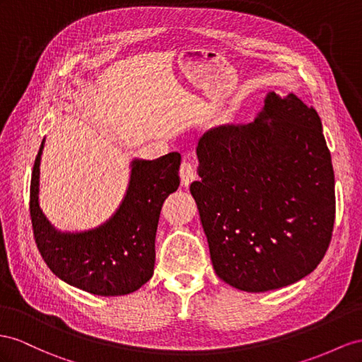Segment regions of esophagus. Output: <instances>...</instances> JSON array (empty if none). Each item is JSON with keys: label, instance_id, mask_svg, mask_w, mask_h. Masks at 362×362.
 I'll return each mask as SVG.
<instances>
[{"label": "esophagus", "instance_id": "34e87169", "mask_svg": "<svg viewBox=\"0 0 362 362\" xmlns=\"http://www.w3.org/2000/svg\"><path fill=\"white\" fill-rule=\"evenodd\" d=\"M179 174H180V180H182L183 187H188L191 182L196 180V177H197V175H196V165H194V162L189 159V157L182 162Z\"/></svg>", "mask_w": 362, "mask_h": 362}]
</instances>
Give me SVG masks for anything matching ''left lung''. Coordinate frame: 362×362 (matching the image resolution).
Listing matches in <instances>:
<instances>
[{"mask_svg":"<svg viewBox=\"0 0 362 362\" xmlns=\"http://www.w3.org/2000/svg\"><path fill=\"white\" fill-rule=\"evenodd\" d=\"M191 183L212 266L246 292L289 286L320 264L335 221V175L321 120L271 91L252 124L211 128Z\"/></svg>","mask_w":362,"mask_h":362,"instance_id":"obj_1","label":"left lung"}]
</instances>
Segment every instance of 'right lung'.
Segmentation results:
<instances>
[{
	"mask_svg": "<svg viewBox=\"0 0 362 362\" xmlns=\"http://www.w3.org/2000/svg\"><path fill=\"white\" fill-rule=\"evenodd\" d=\"M30 182V217L36 246L61 280L100 296L127 295L142 287L154 272V242L165 199L179 188L180 154L156 160H133L125 197L116 214L86 233H59L40 208V163Z\"/></svg>",
	"mask_w": 362,
	"mask_h": 362,
	"instance_id": "add662e5",
	"label": "right lung"
}]
</instances>
